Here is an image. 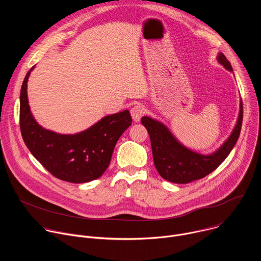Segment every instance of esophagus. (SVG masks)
<instances>
[{"label":"esophagus","instance_id":"esophagus-1","mask_svg":"<svg viewBox=\"0 0 261 261\" xmlns=\"http://www.w3.org/2000/svg\"><path fill=\"white\" fill-rule=\"evenodd\" d=\"M130 113H131V117H132L133 121L135 123H137V122H139L140 118L144 115V108L142 105H136L130 110Z\"/></svg>","mask_w":261,"mask_h":261}]
</instances>
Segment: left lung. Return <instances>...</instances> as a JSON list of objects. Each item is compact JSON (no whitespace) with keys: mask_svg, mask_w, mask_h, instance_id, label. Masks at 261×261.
Returning <instances> with one entry per match:
<instances>
[{"mask_svg":"<svg viewBox=\"0 0 261 261\" xmlns=\"http://www.w3.org/2000/svg\"><path fill=\"white\" fill-rule=\"evenodd\" d=\"M217 61L226 70L233 71L229 61L222 53L218 54ZM242 123L243 102L241 100L239 117L231 134L217 151L204 155L185 146L162 122L146 116L141 118V124L146 128L151 138L157 171L164 179L175 184H188L213 172L232 151L241 133Z\"/></svg>","mask_w":261,"mask_h":261,"instance_id":"1","label":"left lung"}]
</instances>
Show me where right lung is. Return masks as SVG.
<instances>
[{"mask_svg":"<svg viewBox=\"0 0 261 261\" xmlns=\"http://www.w3.org/2000/svg\"><path fill=\"white\" fill-rule=\"evenodd\" d=\"M27 73L20 90L19 123L23 141L32 155L54 176L74 184L100 177L107 169L121 135L131 126L129 110L102 118L75 134H61L40 126L31 113Z\"/></svg>","mask_w":261,"mask_h":261,"instance_id":"add662e5","label":"right lung"}]
</instances>
